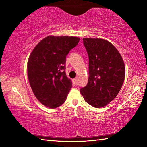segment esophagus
Wrapping results in <instances>:
<instances>
[{"label": "esophagus", "instance_id": "esophagus-1", "mask_svg": "<svg viewBox=\"0 0 147 147\" xmlns=\"http://www.w3.org/2000/svg\"><path fill=\"white\" fill-rule=\"evenodd\" d=\"M73 82L74 84H76V78H74L73 80Z\"/></svg>", "mask_w": 147, "mask_h": 147}]
</instances>
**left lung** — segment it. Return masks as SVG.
I'll return each mask as SVG.
<instances>
[{"mask_svg": "<svg viewBox=\"0 0 147 147\" xmlns=\"http://www.w3.org/2000/svg\"><path fill=\"white\" fill-rule=\"evenodd\" d=\"M89 56V78L80 93L94 108L106 106L115 98L125 78V66L120 53L103 39L83 38Z\"/></svg>", "mask_w": 147, "mask_h": 147, "instance_id": "obj_1", "label": "left lung"}]
</instances>
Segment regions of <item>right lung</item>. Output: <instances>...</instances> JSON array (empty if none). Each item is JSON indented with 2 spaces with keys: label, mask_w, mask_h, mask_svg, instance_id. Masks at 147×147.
Returning a JSON list of instances; mask_svg holds the SVG:
<instances>
[{
  "label": "right lung",
  "mask_w": 147,
  "mask_h": 147,
  "mask_svg": "<svg viewBox=\"0 0 147 147\" xmlns=\"http://www.w3.org/2000/svg\"><path fill=\"white\" fill-rule=\"evenodd\" d=\"M79 41L73 36H47L30 55L27 63L30 85L44 106L56 108L66 100L72 88L65 72L66 56Z\"/></svg>",
  "instance_id": "obj_1"
}]
</instances>
